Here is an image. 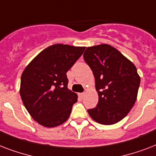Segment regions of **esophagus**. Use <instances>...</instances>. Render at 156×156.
<instances>
[{
	"label": "esophagus",
	"mask_w": 156,
	"mask_h": 156,
	"mask_svg": "<svg viewBox=\"0 0 156 156\" xmlns=\"http://www.w3.org/2000/svg\"><path fill=\"white\" fill-rule=\"evenodd\" d=\"M78 95H79V97H81V98H83V97H84V95H85V92H83V93H79V94H78Z\"/></svg>",
	"instance_id": "obj_1"
}]
</instances>
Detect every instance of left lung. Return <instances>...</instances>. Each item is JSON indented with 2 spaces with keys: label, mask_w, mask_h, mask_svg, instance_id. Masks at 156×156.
I'll use <instances>...</instances> for the list:
<instances>
[{
  "label": "left lung",
  "mask_w": 156,
  "mask_h": 156,
  "mask_svg": "<svg viewBox=\"0 0 156 156\" xmlns=\"http://www.w3.org/2000/svg\"><path fill=\"white\" fill-rule=\"evenodd\" d=\"M84 60L95 79L99 102L88 109L90 117L102 125L121 121L134 105L140 85V76L133 62L111 45L87 48Z\"/></svg>",
  "instance_id": "8db88e82"
}]
</instances>
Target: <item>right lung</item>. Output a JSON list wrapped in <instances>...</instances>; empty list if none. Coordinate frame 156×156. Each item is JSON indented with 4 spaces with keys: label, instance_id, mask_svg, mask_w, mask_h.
Returning a JSON list of instances; mask_svg holds the SVG:
<instances>
[{
    "label": "right lung",
    "instance_id": "1",
    "mask_svg": "<svg viewBox=\"0 0 156 156\" xmlns=\"http://www.w3.org/2000/svg\"><path fill=\"white\" fill-rule=\"evenodd\" d=\"M85 47L56 44L38 54L21 76L20 95L34 120L44 127H56L68 120L78 95L68 88L66 73Z\"/></svg>",
    "mask_w": 156,
    "mask_h": 156
}]
</instances>
